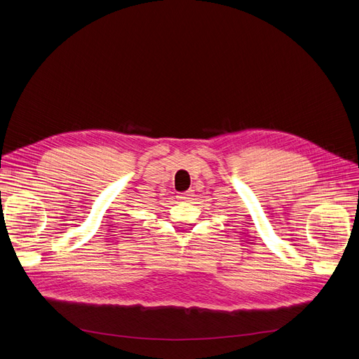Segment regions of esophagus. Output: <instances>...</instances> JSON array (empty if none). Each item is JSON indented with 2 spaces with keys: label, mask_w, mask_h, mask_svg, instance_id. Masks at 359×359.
Segmentation results:
<instances>
[{
  "label": "esophagus",
  "mask_w": 359,
  "mask_h": 359,
  "mask_svg": "<svg viewBox=\"0 0 359 359\" xmlns=\"http://www.w3.org/2000/svg\"><path fill=\"white\" fill-rule=\"evenodd\" d=\"M191 196H193L191 191H184V193L179 194V199L180 201H189V199H191Z\"/></svg>",
  "instance_id": "esophagus-1"
}]
</instances>
